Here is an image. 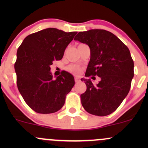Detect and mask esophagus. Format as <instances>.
I'll return each instance as SVG.
<instances>
[{"mask_svg": "<svg viewBox=\"0 0 148 148\" xmlns=\"http://www.w3.org/2000/svg\"><path fill=\"white\" fill-rule=\"evenodd\" d=\"M74 80H75L76 83H78V82H79V81H80V79H79V78H78V77H75Z\"/></svg>", "mask_w": 148, "mask_h": 148, "instance_id": "34e87169", "label": "esophagus"}]
</instances>
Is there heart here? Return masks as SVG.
Masks as SVG:
<instances>
[{
	"instance_id": "b5f03b06",
	"label": "heart",
	"mask_w": 148,
	"mask_h": 148,
	"mask_svg": "<svg viewBox=\"0 0 148 148\" xmlns=\"http://www.w3.org/2000/svg\"><path fill=\"white\" fill-rule=\"evenodd\" d=\"M80 69H81V68H80L79 66L75 64H70V65H69L68 67H67V70L74 74H79V72H80Z\"/></svg>"
}]
</instances>
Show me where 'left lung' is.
Wrapping results in <instances>:
<instances>
[{"mask_svg": "<svg viewBox=\"0 0 148 148\" xmlns=\"http://www.w3.org/2000/svg\"><path fill=\"white\" fill-rule=\"evenodd\" d=\"M74 40L86 44L90 49L85 76H97L101 79L97 85L90 79H81L87 86L86 91L81 95L82 106L90 114H111L130 92L134 75L130 50L114 34L105 30L79 32Z\"/></svg>", "mask_w": 148, "mask_h": 148, "instance_id": "8db88e82", "label": "left lung"}]
</instances>
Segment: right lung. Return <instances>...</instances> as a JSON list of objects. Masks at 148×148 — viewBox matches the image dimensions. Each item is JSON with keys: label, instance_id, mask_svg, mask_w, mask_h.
I'll return each instance as SVG.
<instances>
[{"label": "right lung", "instance_id": "right-lung-1", "mask_svg": "<svg viewBox=\"0 0 148 148\" xmlns=\"http://www.w3.org/2000/svg\"><path fill=\"white\" fill-rule=\"evenodd\" d=\"M76 33L47 28L28 35L18 47L14 64L17 87L25 103L37 113L59 111L74 86V76L65 71L53 79L50 66L62 58Z\"/></svg>", "mask_w": 148, "mask_h": 148}]
</instances>
